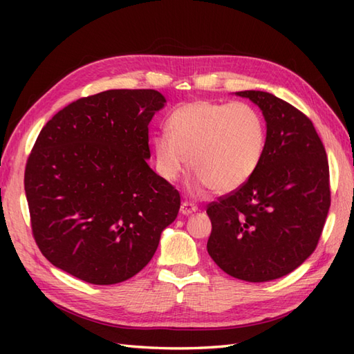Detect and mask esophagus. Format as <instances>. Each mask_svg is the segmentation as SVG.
Listing matches in <instances>:
<instances>
[{
  "label": "esophagus",
  "instance_id": "obj_1",
  "mask_svg": "<svg viewBox=\"0 0 354 354\" xmlns=\"http://www.w3.org/2000/svg\"><path fill=\"white\" fill-rule=\"evenodd\" d=\"M198 212V205H194V204H192V202H183V205H181V214H184V216H190V214H193V213H196Z\"/></svg>",
  "mask_w": 354,
  "mask_h": 354
}]
</instances>
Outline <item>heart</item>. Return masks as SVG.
Returning <instances> with one entry per match:
<instances>
[{"label": "heart", "mask_w": 354, "mask_h": 354, "mask_svg": "<svg viewBox=\"0 0 354 354\" xmlns=\"http://www.w3.org/2000/svg\"><path fill=\"white\" fill-rule=\"evenodd\" d=\"M165 129L152 141L158 175L175 183L189 158L196 171L193 187L198 193L208 187L217 193L240 189L265 156V120L246 103H185L169 115Z\"/></svg>", "instance_id": "heart-1"}]
</instances>
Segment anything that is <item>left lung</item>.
I'll list each match as a JSON object with an SVG mask.
<instances>
[{"label":"left lung","mask_w":354,"mask_h":354,"mask_svg":"<svg viewBox=\"0 0 354 354\" xmlns=\"http://www.w3.org/2000/svg\"><path fill=\"white\" fill-rule=\"evenodd\" d=\"M266 122V150L245 185L207 208V251L223 272L263 283L290 274L310 257L330 208L328 161L312 122L263 91H240Z\"/></svg>","instance_id":"8db88e82"}]
</instances>
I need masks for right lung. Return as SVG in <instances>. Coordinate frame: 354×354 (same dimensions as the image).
<instances>
[{"instance_id": "obj_1", "label": "right lung", "mask_w": 354, "mask_h": 354, "mask_svg": "<svg viewBox=\"0 0 354 354\" xmlns=\"http://www.w3.org/2000/svg\"><path fill=\"white\" fill-rule=\"evenodd\" d=\"M155 89H109L73 102L42 127L26 167L32 230L53 266L115 284L152 260L181 198L150 169Z\"/></svg>"}]
</instances>
